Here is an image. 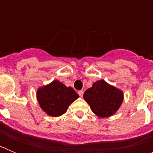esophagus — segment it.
<instances>
[{
    "label": "esophagus",
    "mask_w": 153,
    "mask_h": 153,
    "mask_svg": "<svg viewBox=\"0 0 153 153\" xmlns=\"http://www.w3.org/2000/svg\"><path fill=\"white\" fill-rule=\"evenodd\" d=\"M83 93H84V91H83V90H79V91H78V94H79V97H83Z\"/></svg>",
    "instance_id": "1"
}]
</instances>
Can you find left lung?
Wrapping results in <instances>:
<instances>
[{
	"mask_svg": "<svg viewBox=\"0 0 153 153\" xmlns=\"http://www.w3.org/2000/svg\"><path fill=\"white\" fill-rule=\"evenodd\" d=\"M83 99L94 114L100 118H107L118 111L124 95L122 90L101 79L85 91Z\"/></svg>",
	"mask_w": 153,
	"mask_h": 153,
	"instance_id": "obj_1",
	"label": "left lung"
}]
</instances>
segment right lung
Segmentation results:
<instances>
[{"label": "right lung", "instance_id": "add662e5", "mask_svg": "<svg viewBox=\"0 0 153 153\" xmlns=\"http://www.w3.org/2000/svg\"><path fill=\"white\" fill-rule=\"evenodd\" d=\"M79 95L71 87H67L57 79L36 90V99L42 110L48 116L58 117L67 112L70 104Z\"/></svg>", "mask_w": 153, "mask_h": 153}]
</instances>
